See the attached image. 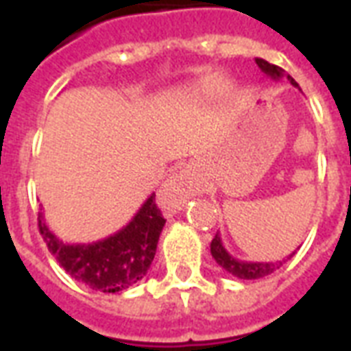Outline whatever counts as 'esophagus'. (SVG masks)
I'll list each match as a JSON object with an SVG mask.
<instances>
[{
    "mask_svg": "<svg viewBox=\"0 0 351 351\" xmlns=\"http://www.w3.org/2000/svg\"><path fill=\"white\" fill-rule=\"evenodd\" d=\"M195 191H197V184H195L193 169L189 165H180L162 187V198L173 208H178Z\"/></svg>",
    "mask_w": 351,
    "mask_h": 351,
    "instance_id": "obj_1",
    "label": "esophagus"
}]
</instances>
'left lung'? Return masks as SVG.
I'll list each match as a JSON object with an SVG mask.
<instances>
[{
    "label": "left lung",
    "instance_id": "obj_1",
    "mask_svg": "<svg viewBox=\"0 0 351 351\" xmlns=\"http://www.w3.org/2000/svg\"><path fill=\"white\" fill-rule=\"evenodd\" d=\"M255 62L262 73L267 74L269 78L273 80L286 78L289 84L293 85V87H299V84H297V82H295V80L291 78L284 69L277 67V65H273V63H267L266 60H262V58H255ZM293 253H291L289 256H286V258H282V261H277V262L239 261V258H234V256L231 255L230 251L226 250L219 233L215 234V239L211 240V255H213V258L217 261V264H219L220 267H224L228 273H231V275H234V277L244 278V280H253V278H262V277H266V275H271L275 269H278V267L282 266V262L291 258Z\"/></svg>",
    "mask_w": 351,
    "mask_h": 351
}]
</instances>
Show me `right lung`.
Here are the masks:
<instances>
[{"instance_id": "obj_1", "label": "right lung", "mask_w": 351, "mask_h": 351, "mask_svg": "<svg viewBox=\"0 0 351 351\" xmlns=\"http://www.w3.org/2000/svg\"><path fill=\"white\" fill-rule=\"evenodd\" d=\"M165 219L154 202V193L142 204L131 222L120 231L90 244H69L47 228L43 213L38 228L60 266L78 282L95 291L118 293L142 280L156 253Z\"/></svg>"}]
</instances>
